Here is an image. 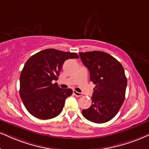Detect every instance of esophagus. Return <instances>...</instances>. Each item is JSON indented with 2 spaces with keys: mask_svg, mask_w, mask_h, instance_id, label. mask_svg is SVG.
<instances>
[{
  "mask_svg": "<svg viewBox=\"0 0 149 149\" xmlns=\"http://www.w3.org/2000/svg\"><path fill=\"white\" fill-rule=\"evenodd\" d=\"M73 93L77 97H81L82 95V93H80V92H78V91H73Z\"/></svg>",
  "mask_w": 149,
  "mask_h": 149,
  "instance_id": "obj_1",
  "label": "esophagus"
}]
</instances>
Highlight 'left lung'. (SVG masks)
Wrapping results in <instances>:
<instances>
[{"instance_id": "obj_1", "label": "left lung", "mask_w": 149, "mask_h": 149, "mask_svg": "<svg viewBox=\"0 0 149 149\" xmlns=\"http://www.w3.org/2000/svg\"><path fill=\"white\" fill-rule=\"evenodd\" d=\"M79 56L89 71L90 80L95 84L91 106L82 113L89 121L104 123L116 116L125 100L127 85L125 69L106 52H80Z\"/></svg>"}]
</instances>
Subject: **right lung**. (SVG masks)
<instances>
[{"mask_svg": "<svg viewBox=\"0 0 149 149\" xmlns=\"http://www.w3.org/2000/svg\"><path fill=\"white\" fill-rule=\"evenodd\" d=\"M78 58L76 53L47 49L27 60L20 76V96L30 114L48 120L61 113L73 91L52 81L58 80L64 62Z\"/></svg>", "mask_w": 149, "mask_h": 149, "instance_id": "add662e5", "label": "right lung"}]
</instances>
